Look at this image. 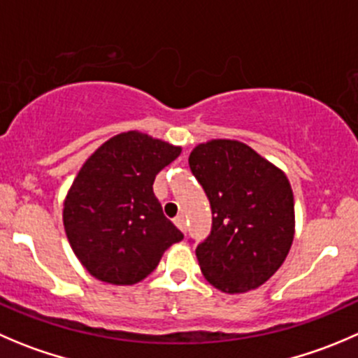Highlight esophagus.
Segmentation results:
<instances>
[{
    "label": "esophagus",
    "mask_w": 358,
    "mask_h": 358,
    "mask_svg": "<svg viewBox=\"0 0 358 358\" xmlns=\"http://www.w3.org/2000/svg\"><path fill=\"white\" fill-rule=\"evenodd\" d=\"M175 224H176V227L180 229V231H183L185 232L187 231V224H185V217H183V215H178V217L175 218Z\"/></svg>",
    "instance_id": "1"
}]
</instances>
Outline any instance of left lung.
I'll return each instance as SVG.
<instances>
[{"label":"left lung","mask_w":358,"mask_h":358,"mask_svg":"<svg viewBox=\"0 0 358 358\" xmlns=\"http://www.w3.org/2000/svg\"><path fill=\"white\" fill-rule=\"evenodd\" d=\"M192 175L211 206V231L196 248L204 278L227 294L266 283L294 239V194L285 173L234 140L197 145Z\"/></svg>","instance_id":"8db88e82"}]
</instances>
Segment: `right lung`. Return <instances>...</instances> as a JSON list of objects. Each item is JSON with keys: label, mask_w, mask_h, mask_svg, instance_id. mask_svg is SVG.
<instances>
[{"label": "right lung", "mask_w": 358, "mask_h": 358, "mask_svg": "<svg viewBox=\"0 0 358 358\" xmlns=\"http://www.w3.org/2000/svg\"><path fill=\"white\" fill-rule=\"evenodd\" d=\"M180 152L129 131L87 159L66 196L62 220L73 252L92 276L133 285L154 271L173 243L182 241L152 187Z\"/></svg>", "instance_id": "right-lung-1"}]
</instances>
